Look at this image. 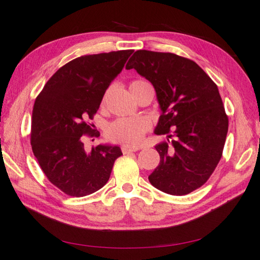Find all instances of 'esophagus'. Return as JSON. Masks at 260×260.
Returning <instances> with one entry per match:
<instances>
[{"instance_id": "1", "label": "esophagus", "mask_w": 260, "mask_h": 260, "mask_svg": "<svg viewBox=\"0 0 260 260\" xmlns=\"http://www.w3.org/2000/svg\"><path fill=\"white\" fill-rule=\"evenodd\" d=\"M137 150H140L139 147H129L127 145H123L121 146V151H123V153L126 154V153H131V152H135Z\"/></svg>"}]
</instances>
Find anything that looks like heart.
I'll list each match as a JSON object with an SVG mask.
<instances>
[{
    "instance_id": "1",
    "label": "heart",
    "mask_w": 260,
    "mask_h": 260,
    "mask_svg": "<svg viewBox=\"0 0 260 260\" xmlns=\"http://www.w3.org/2000/svg\"><path fill=\"white\" fill-rule=\"evenodd\" d=\"M143 80H136L131 86L144 83ZM150 129V121L144 117L136 118H119L110 123L106 128V136L113 142H118L127 146H137L142 143L144 135Z\"/></svg>"
}]
</instances>
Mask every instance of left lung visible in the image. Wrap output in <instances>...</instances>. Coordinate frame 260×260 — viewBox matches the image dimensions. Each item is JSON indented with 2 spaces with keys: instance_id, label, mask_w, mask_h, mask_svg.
Here are the masks:
<instances>
[{
  "instance_id": "8db88e82",
  "label": "left lung",
  "mask_w": 260,
  "mask_h": 260,
  "mask_svg": "<svg viewBox=\"0 0 260 260\" xmlns=\"http://www.w3.org/2000/svg\"><path fill=\"white\" fill-rule=\"evenodd\" d=\"M126 69L154 86L161 109L154 133L174 137L155 145L160 164L150 182L167 194H189L211 177L224 147L229 119L217 85L194 60L172 53L136 50Z\"/></svg>"
}]
</instances>
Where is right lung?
Listing matches in <instances>:
<instances>
[{
    "mask_svg": "<svg viewBox=\"0 0 260 260\" xmlns=\"http://www.w3.org/2000/svg\"><path fill=\"white\" fill-rule=\"evenodd\" d=\"M134 50L85 55L62 66L35 101L31 118L34 155L48 180L66 195L82 197L103 188L120 156L117 145L85 150L82 135L93 136L88 123L107 88Z\"/></svg>",
    "mask_w": 260,
    "mask_h": 260,
    "instance_id": "obj_1",
    "label": "right lung"
}]
</instances>
